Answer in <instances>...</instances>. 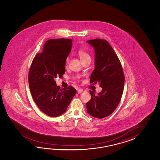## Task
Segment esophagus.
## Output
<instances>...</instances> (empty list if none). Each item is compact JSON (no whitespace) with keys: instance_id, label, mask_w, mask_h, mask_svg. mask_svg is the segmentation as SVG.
<instances>
[{"instance_id":"esophagus-1","label":"esophagus","mask_w":160,"mask_h":160,"mask_svg":"<svg viewBox=\"0 0 160 160\" xmlns=\"http://www.w3.org/2000/svg\"><path fill=\"white\" fill-rule=\"evenodd\" d=\"M77 92H78V93H81V92H83V89L81 88H78V90H77Z\"/></svg>"}]
</instances>
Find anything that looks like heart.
Instances as JSON below:
<instances>
[{"instance_id": "1", "label": "heart", "mask_w": 160, "mask_h": 160, "mask_svg": "<svg viewBox=\"0 0 160 160\" xmlns=\"http://www.w3.org/2000/svg\"><path fill=\"white\" fill-rule=\"evenodd\" d=\"M78 55L81 61L83 59H85L86 58H90V55L85 50H83L82 49H81V50H79ZM68 59H66V63H68Z\"/></svg>"}]
</instances>
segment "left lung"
<instances>
[{
  "label": "left lung",
  "instance_id": "left-lung-1",
  "mask_svg": "<svg viewBox=\"0 0 160 160\" xmlns=\"http://www.w3.org/2000/svg\"><path fill=\"white\" fill-rule=\"evenodd\" d=\"M94 49V70L90 83H99L102 91L95 95L90 90L91 99L86 103L90 116L103 118L112 113L122 95L125 77L122 66L116 52L108 41L95 39L86 41Z\"/></svg>",
  "mask_w": 160,
  "mask_h": 160
}]
</instances>
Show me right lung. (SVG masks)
Listing matches in <instances>:
<instances>
[{
  "label": "right lung",
  "instance_id": "add662e5",
  "mask_svg": "<svg viewBox=\"0 0 160 160\" xmlns=\"http://www.w3.org/2000/svg\"><path fill=\"white\" fill-rule=\"evenodd\" d=\"M72 47V39H49L31 65L28 72L31 94L38 107L50 117L63 114L77 92L71 86L60 89L55 81L65 73L66 61Z\"/></svg>",
  "mask_w": 160,
  "mask_h": 160
}]
</instances>
